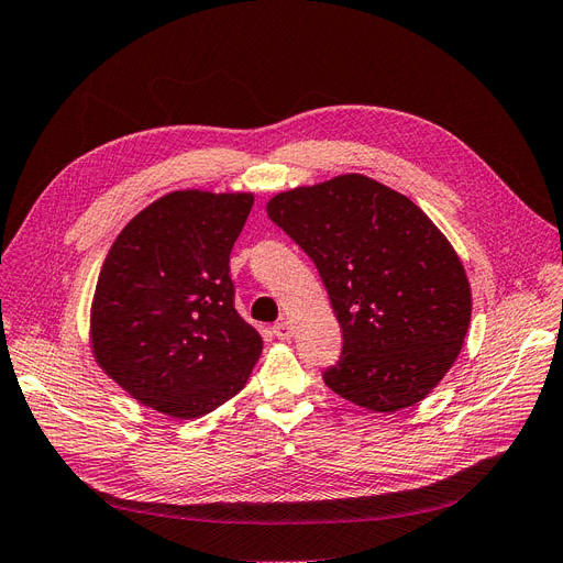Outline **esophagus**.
Wrapping results in <instances>:
<instances>
[{
    "mask_svg": "<svg viewBox=\"0 0 563 563\" xmlns=\"http://www.w3.org/2000/svg\"><path fill=\"white\" fill-rule=\"evenodd\" d=\"M274 334H276L278 341H289V339H292V324H289L287 320L278 322V324L274 327Z\"/></svg>",
    "mask_w": 563,
    "mask_h": 563,
    "instance_id": "esophagus-1",
    "label": "esophagus"
}]
</instances>
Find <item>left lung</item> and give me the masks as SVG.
<instances>
[{
	"mask_svg": "<svg viewBox=\"0 0 563 563\" xmlns=\"http://www.w3.org/2000/svg\"><path fill=\"white\" fill-rule=\"evenodd\" d=\"M268 218L316 262L343 331L324 383L376 412L420 404L452 368L471 324V285L418 203L364 174L278 192Z\"/></svg>",
	"mask_w": 563,
	"mask_h": 563,
	"instance_id": "obj_1",
	"label": "left lung"
}]
</instances>
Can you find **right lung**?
<instances>
[{"mask_svg": "<svg viewBox=\"0 0 563 563\" xmlns=\"http://www.w3.org/2000/svg\"><path fill=\"white\" fill-rule=\"evenodd\" d=\"M253 203V192L187 187L145 206L113 241L90 306V347L139 404L197 420L247 383L262 336L234 308L229 253Z\"/></svg>", "mask_w": 563, "mask_h": 563, "instance_id": "1", "label": "right lung"}]
</instances>
